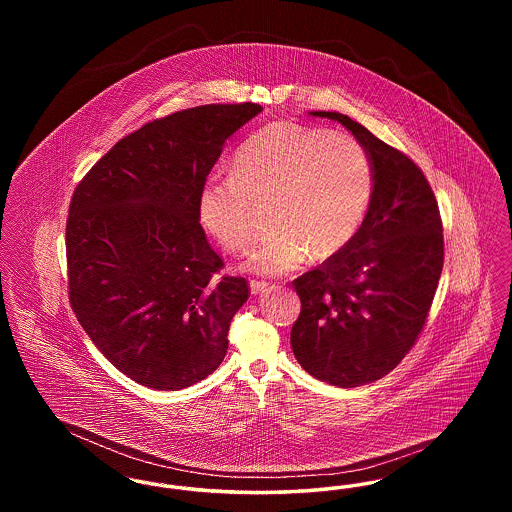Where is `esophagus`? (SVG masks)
I'll return each instance as SVG.
<instances>
[{
    "label": "esophagus",
    "instance_id": "esophagus-1",
    "mask_svg": "<svg viewBox=\"0 0 512 512\" xmlns=\"http://www.w3.org/2000/svg\"><path fill=\"white\" fill-rule=\"evenodd\" d=\"M249 288H251L253 295H259V293L267 292L268 282H263V280H251V282H249Z\"/></svg>",
    "mask_w": 512,
    "mask_h": 512
}]
</instances>
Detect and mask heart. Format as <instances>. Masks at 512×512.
I'll return each instance as SVG.
<instances>
[{"label": "heart", "instance_id": "1", "mask_svg": "<svg viewBox=\"0 0 512 512\" xmlns=\"http://www.w3.org/2000/svg\"><path fill=\"white\" fill-rule=\"evenodd\" d=\"M232 176H211L197 195V219L224 249L251 236L253 205L268 203L267 236L245 255L255 274L278 276L313 257L328 259L355 238L372 190V163L353 136L301 122L251 132L232 157Z\"/></svg>", "mask_w": 512, "mask_h": 512}]
</instances>
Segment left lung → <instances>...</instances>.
Listing matches in <instances>:
<instances>
[{
  "label": "left lung",
  "instance_id": "obj_1",
  "mask_svg": "<svg viewBox=\"0 0 512 512\" xmlns=\"http://www.w3.org/2000/svg\"><path fill=\"white\" fill-rule=\"evenodd\" d=\"M309 115L340 122L365 147L374 190L349 245L293 282L301 299L293 355L317 380L357 388L390 374L418 338L443 268V228L434 192L407 155L347 115Z\"/></svg>",
  "mask_w": 512,
  "mask_h": 512
}]
</instances>
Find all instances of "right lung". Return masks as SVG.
Masks as SVG:
<instances>
[{
  "instance_id": "1",
  "label": "right lung",
  "mask_w": 512,
  "mask_h": 512,
  "mask_svg": "<svg viewBox=\"0 0 512 512\" xmlns=\"http://www.w3.org/2000/svg\"><path fill=\"white\" fill-rule=\"evenodd\" d=\"M257 103L201 105L149 122L76 186L67 220L69 295L99 351L153 390L194 386L219 368L245 278L219 276L197 195Z\"/></svg>"
}]
</instances>
